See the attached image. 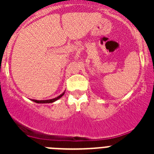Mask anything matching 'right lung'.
Segmentation results:
<instances>
[{
    "mask_svg": "<svg viewBox=\"0 0 154 154\" xmlns=\"http://www.w3.org/2000/svg\"><path fill=\"white\" fill-rule=\"evenodd\" d=\"M65 90L64 91V92H62L61 95H59V96H57V97L54 98V99H47V100H37V99H31V101L35 102V103H54V102L57 101V100L60 99L62 96H63L64 94H65Z\"/></svg>",
    "mask_w": 154,
    "mask_h": 154,
    "instance_id": "1",
    "label": "right lung"
}]
</instances>
